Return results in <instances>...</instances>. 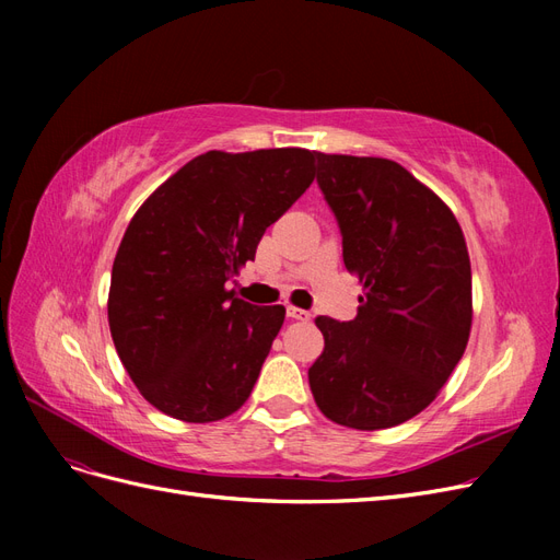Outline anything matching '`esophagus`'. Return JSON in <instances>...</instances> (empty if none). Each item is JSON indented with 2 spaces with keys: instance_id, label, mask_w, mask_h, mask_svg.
<instances>
[{
  "instance_id": "esophagus-1",
  "label": "esophagus",
  "mask_w": 560,
  "mask_h": 560,
  "mask_svg": "<svg viewBox=\"0 0 560 560\" xmlns=\"http://www.w3.org/2000/svg\"><path fill=\"white\" fill-rule=\"evenodd\" d=\"M287 317L303 322V319H311V313L303 311V308H296V306H287Z\"/></svg>"
}]
</instances>
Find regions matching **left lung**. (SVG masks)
I'll return each mask as SVG.
<instances>
[{"mask_svg": "<svg viewBox=\"0 0 560 560\" xmlns=\"http://www.w3.org/2000/svg\"><path fill=\"white\" fill-rule=\"evenodd\" d=\"M317 184L362 284L358 317L319 315L325 336L308 383L329 420L401 425L434 401L471 329V266L446 202L387 159L319 154Z\"/></svg>", "mask_w": 560, "mask_h": 560, "instance_id": "left-lung-1", "label": "left lung"}]
</instances>
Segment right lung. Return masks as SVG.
<instances>
[{"instance_id": "obj_1", "label": "right lung", "mask_w": 560, "mask_h": 560, "mask_svg": "<svg viewBox=\"0 0 560 560\" xmlns=\"http://www.w3.org/2000/svg\"><path fill=\"white\" fill-rule=\"evenodd\" d=\"M315 156L208 151L130 219L112 268L109 329L128 376L165 416L212 422L247 401L284 308L252 306L229 282L313 184Z\"/></svg>"}]
</instances>
